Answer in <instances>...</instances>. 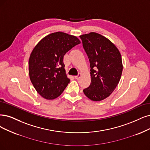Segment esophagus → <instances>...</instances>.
<instances>
[{"label":"esophagus","mask_w":150,"mask_h":150,"mask_svg":"<svg viewBox=\"0 0 150 150\" xmlns=\"http://www.w3.org/2000/svg\"><path fill=\"white\" fill-rule=\"evenodd\" d=\"M81 77V74H79L78 75H76V76H75V79H76V80H79L80 78Z\"/></svg>","instance_id":"1"}]
</instances>
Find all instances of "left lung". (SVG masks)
Listing matches in <instances>:
<instances>
[{
    "mask_svg": "<svg viewBox=\"0 0 150 150\" xmlns=\"http://www.w3.org/2000/svg\"><path fill=\"white\" fill-rule=\"evenodd\" d=\"M80 38L91 68V83L83 92L92 101L103 100L120 81L123 69L121 55L114 44L98 33L92 32Z\"/></svg>",
    "mask_w": 150,
    "mask_h": 150,
    "instance_id": "1",
    "label": "left lung"
}]
</instances>
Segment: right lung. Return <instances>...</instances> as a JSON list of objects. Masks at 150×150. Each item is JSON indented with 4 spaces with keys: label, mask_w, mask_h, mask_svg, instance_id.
I'll return each instance as SVG.
<instances>
[{
    "label": "right lung",
    "mask_w": 150,
    "mask_h": 150,
    "mask_svg": "<svg viewBox=\"0 0 150 150\" xmlns=\"http://www.w3.org/2000/svg\"><path fill=\"white\" fill-rule=\"evenodd\" d=\"M80 43L74 36L51 33L38 42L29 59V75L37 92L46 99L59 96L70 82L65 74L64 56Z\"/></svg>",
    "instance_id": "1"
}]
</instances>
